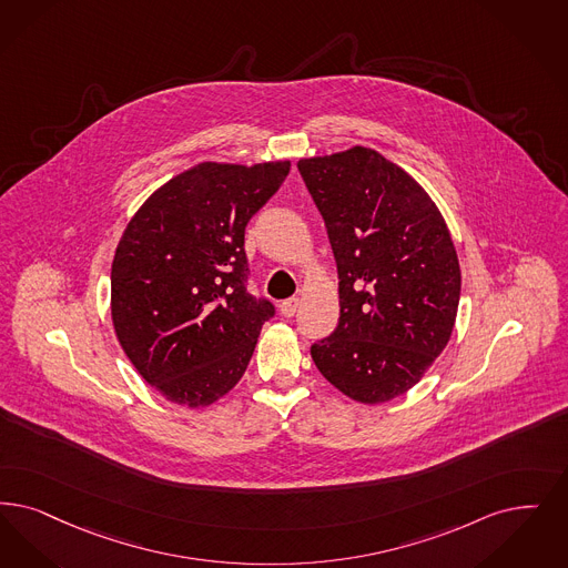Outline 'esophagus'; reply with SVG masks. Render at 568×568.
<instances>
[{
  "instance_id": "34e87169",
  "label": "esophagus",
  "mask_w": 568,
  "mask_h": 568,
  "mask_svg": "<svg viewBox=\"0 0 568 568\" xmlns=\"http://www.w3.org/2000/svg\"><path fill=\"white\" fill-rule=\"evenodd\" d=\"M297 306H300V300L297 297H290V300H283L278 304V311H281L283 317H294Z\"/></svg>"
}]
</instances>
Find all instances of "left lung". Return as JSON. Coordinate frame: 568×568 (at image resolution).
<instances>
[{"label": "left lung", "mask_w": 568, "mask_h": 568, "mask_svg": "<svg viewBox=\"0 0 568 568\" xmlns=\"http://www.w3.org/2000/svg\"><path fill=\"white\" fill-rule=\"evenodd\" d=\"M338 266V327L311 346L318 372L362 404L416 385L453 334L460 268L429 194L376 150L297 162Z\"/></svg>", "instance_id": "obj_1"}]
</instances>
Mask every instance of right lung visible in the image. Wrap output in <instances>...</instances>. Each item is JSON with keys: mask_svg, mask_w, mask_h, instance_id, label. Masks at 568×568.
<instances>
[{"mask_svg": "<svg viewBox=\"0 0 568 568\" xmlns=\"http://www.w3.org/2000/svg\"><path fill=\"white\" fill-rule=\"evenodd\" d=\"M290 160L203 162L159 187L124 230L112 264L118 341L173 404L224 397L274 315L247 292L245 227L285 182Z\"/></svg>", "mask_w": 568, "mask_h": 568, "instance_id": "add662e5", "label": "right lung"}]
</instances>
